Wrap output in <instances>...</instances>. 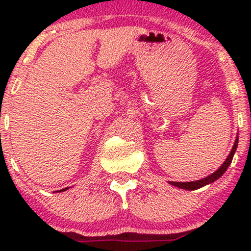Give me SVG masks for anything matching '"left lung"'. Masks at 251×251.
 Wrapping results in <instances>:
<instances>
[{
    "mask_svg": "<svg viewBox=\"0 0 251 251\" xmlns=\"http://www.w3.org/2000/svg\"><path fill=\"white\" fill-rule=\"evenodd\" d=\"M237 145H238V137L236 138L234 146H232L231 151H230L229 155L226 157V162L222 164V166L217 170V171H215L214 174L208 176V177L203 178V179H200V180H196V181H184V183H180V181H170V184L174 186H177V188H179V189H184V190H197L200 188H203V186L208 185V184L214 183L215 180H217L218 178L223 176L224 172L226 171V169L229 168L230 164H231L232 158H234V154L236 152V149H237Z\"/></svg>",
    "mask_w": 251,
    "mask_h": 251,
    "instance_id": "8db88e82",
    "label": "left lung"
}]
</instances>
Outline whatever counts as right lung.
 <instances>
[{
    "mask_svg": "<svg viewBox=\"0 0 251 251\" xmlns=\"http://www.w3.org/2000/svg\"><path fill=\"white\" fill-rule=\"evenodd\" d=\"M68 188H66V189H62V190H60V191L59 192H61V191H66V190H67Z\"/></svg>",
    "mask_w": 251,
    "mask_h": 251,
    "instance_id": "1",
    "label": "right lung"
}]
</instances>
